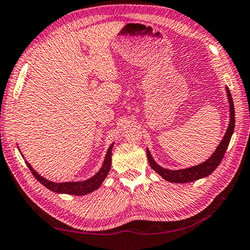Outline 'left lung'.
Here are the masks:
<instances>
[{
	"label": "left lung",
	"mask_w": 250,
	"mask_h": 250,
	"mask_svg": "<svg viewBox=\"0 0 250 250\" xmlns=\"http://www.w3.org/2000/svg\"><path fill=\"white\" fill-rule=\"evenodd\" d=\"M226 91H227V97H228V102H229V112H230L229 114H230V120H229L227 131H226L223 140L220 141V144L218 145L215 152L211 154L209 159L203 162V164L193 166V167H190V168L170 170L158 165L157 162L153 160V158L148 150V148H146V157H148L150 167H151L154 171L158 173V175H160L162 178H164L165 180L175 182V184H186V182L196 181L198 179H201V178H205V177H208L209 175H211L213 170L219 166V164L225 156L226 150L228 148L229 142H230L231 136L233 133V129H235V106H233L230 91H229L227 86H226Z\"/></svg>",
	"instance_id": "left-lung-1"
}]
</instances>
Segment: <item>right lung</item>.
<instances>
[{
	"label": "right lung",
	"instance_id": "obj_1",
	"mask_svg": "<svg viewBox=\"0 0 250 250\" xmlns=\"http://www.w3.org/2000/svg\"><path fill=\"white\" fill-rule=\"evenodd\" d=\"M114 144H111L108 151L105 153L104 161L100 170L93 177L83 181H70V182H53L43 178L41 175L35 171L29 162H26V166L32 172V175L35 177V179L41 182V184L46 187L49 190L57 193H66V195H74V196H84L88 193L97 190L102 182L104 181L105 177L108 176L111 168V153H112V146Z\"/></svg>",
	"mask_w": 250,
	"mask_h": 250
}]
</instances>
